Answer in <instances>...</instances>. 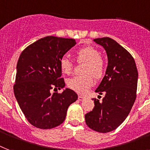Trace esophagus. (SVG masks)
Masks as SVG:
<instances>
[{"label":"esophagus","instance_id":"obj_1","mask_svg":"<svg viewBox=\"0 0 150 150\" xmlns=\"http://www.w3.org/2000/svg\"><path fill=\"white\" fill-rule=\"evenodd\" d=\"M79 98V101H82V100H84L85 98H86V97L83 96H79V98Z\"/></svg>","mask_w":150,"mask_h":150}]
</instances>
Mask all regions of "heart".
<instances>
[{"label":"heart","instance_id":"heart-1","mask_svg":"<svg viewBox=\"0 0 150 150\" xmlns=\"http://www.w3.org/2000/svg\"><path fill=\"white\" fill-rule=\"evenodd\" d=\"M76 59L79 63H85L82 76H75L68 81V86L71 90L84 94L94 84V79H99L105 72L104 61L100 53L94 47L87 46L76 52ZM61 70L65 75H70L73 70V63L67 57H63L60 61Z\"/></svg>","mask_w":150,"mask_h":150}]
</instances>
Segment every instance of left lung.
<instances>
[{
	"instance_id": "1",
	"label": "left lung",
	"mask_w": 150,
	"mask_h": 150,
	"mask_svg": "<svg viewBox=\"0 0 150 150\" xmlns=\"http://www.w3.org/2000/svg\"><path fill=\"white\" fill-rule=\"evenodd\" d=\"M94 41L108 56L105 75L96 90L105 97L100 102L93 98L94 109L85 119L90 129L105 133L119 127L129 114L136 98L138 71L133 57L115 40L106 37Z\"/></svg>"
}]
</instances>
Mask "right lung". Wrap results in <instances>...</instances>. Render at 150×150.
Listing matches in <instances>:
<instances>
[{
	"mask_svg": "<svg viewBox=\"0 0 150 150\" xmlns=\"http://www.w3.org/2000/svg\"><path fill=\"white\" fill-rule=\"evenodd\" d=\"M72 38L47 36L38 40L21 52L16 73L14 92L27 120L35 127L47 129L64 121L68 108L78 95L66 88L62 76L60 61L75 45Z\"/></svg>",
	"mask_w": 150,
	"mask_h": 150,
	"instance_id": "1",
	"label": "right lung"
}]
</instances>
